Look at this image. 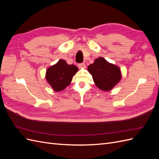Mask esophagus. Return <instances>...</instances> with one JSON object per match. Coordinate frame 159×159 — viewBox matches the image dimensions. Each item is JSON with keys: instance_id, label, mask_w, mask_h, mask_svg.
Masks as SVG:
<instances>
[{"instance_id": "1", "label": "esophagus", "mask_w": 159, "mask_h": 159, "mask_svg": "<svg viewBox=\"0 0 159 159\" xmlns=\"http://www.w3.org/2000/svg\"><path fill=\"white\" fill-rule=\"evenodd\" d=\"M78 66L79 68H84L85 66V64L84 63H81V64H78Z\"/></svg>"}]
</instances>
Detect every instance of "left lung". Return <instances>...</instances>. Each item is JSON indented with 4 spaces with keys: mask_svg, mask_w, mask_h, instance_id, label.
Here are the masks:
<instances>
[{
    "mask_svg": "<svg viewBox=\"0 0 159 159\" xmlns=\"http://www.w3.org/2000/svg\"><path fill=\"white\" fill-rule=\"evenodd\" d=\"M88 71L92 75L96 86L100 89L109 91L113 88L121 78L119 68L100 57L90 64L88 68Z\"/></svg>",
    "mask_w": 159,
    "mask_h": 159,
    "instance_id": "1",
    "label": "left lung"
}]
</instances>
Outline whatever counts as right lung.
<instances>
[{
  "instance_id": "1",
  "label": "right lung",
  "mask_w": 159,
  "mask_h": 159,
  "mask_svg": "<svg viewBox=\"0 0 159 159\" xmlns=\"http://www.w3.org/2000/svg\"><path fill=\"white\" fill-rule=\"evenodd\" d=\"M78 70L75 65H69L65 60H60L57 64L47 70L46 78L54 91H62L70 84Z\"/></svg>"
}]
</instances>
